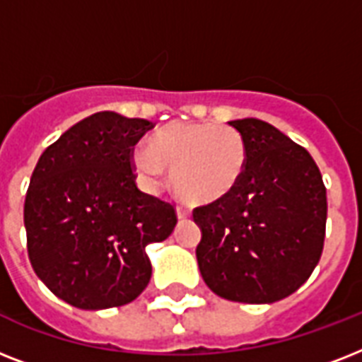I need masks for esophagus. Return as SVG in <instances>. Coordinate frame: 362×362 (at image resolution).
I'll list each match as a JSON object with an SVG mask.
<instances>
[{"instance_id": "esophagus-1", "label": "esophagus", "mask_w": 362, "mask_h": 362, "mask_svg": "<svg viewBox=\"0 0 362 362\" xmlns=\"http://www.w3.org/2000/svg\"><path fill=\"white\" fill-rule=\"evenodd\" d=\"M176 216H178V220H186V218L192 216V212L187 209H184V206H178V209H176Z\"/></svg>"}]
</instances>
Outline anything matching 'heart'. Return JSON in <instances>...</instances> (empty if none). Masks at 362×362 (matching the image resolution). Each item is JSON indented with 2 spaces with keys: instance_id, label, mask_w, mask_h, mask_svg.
<instances>
[{
  "instance_id": "heart-1",
  "label": "heart",
  "mask_w": 362,
  "mask_h": 362,
  "mask_svg": "<svg viewBox=\"0 0 362 362\" xmlns=\"http://www.w3.org/2000/svg\"><path fill=\"white\" fill-rule=\"evenodd\" d=\"M131 163L150 189L161 184L170 167L176 193L189 203H216L238 186L246 173L247 148L238 129L212 122H175L159 127L148 148H136Z\"/></svg>"
}]
</instances>
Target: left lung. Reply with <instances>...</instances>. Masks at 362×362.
Masks as SVG:
<instances>
[{
  "label": "left lung",
  "mask_w": 362,
  "mask_h": 362,
  "mask_svg": "<svg viewBox=\"0 0 362 362\" xmlns=\"http://www.w3.org/2000/svg\"><path fill=\"white\" fill-rule=\"evenodd\" d=\"M246 141V173L227 197L197 206V263L221 298L270 304L295 293L320 263L327 189L303 146L257 118L229 122Z\"/></svg>",
  "instance_id": "left-lung-1"
}]
</instances>
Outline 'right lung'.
Here are the masks:
<instances>
[{"label": "right lung", "instance_id": "right-lung-1", "mask_svg": "<svg viewBox=\"0 0 362 362\" xmlns=\"http://www.w3.org/2000/svg\"><path fill=\"white\" fill-rule=\"evenodd\" d=\"M152 127L95 112L37 161L24 203L28 255L42 284L75 308L135 300L152 276L146 246L175 229V206L142 193L133 175V146Z\"/></svg>", "mask_w": 362, "mask_h": 362}]
</instances>
